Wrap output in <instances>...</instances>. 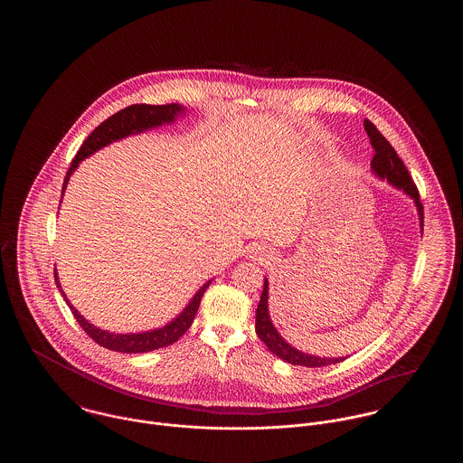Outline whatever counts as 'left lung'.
<instances>
[{
    "label": "left lung",
    "instance_id": "left-lung-1",
    "mask_svg": "<svg viewBox=\"0 0 463 463\" xmlns=\"http://www.w3.org/2000/svg\"><path fill=\"white\" fill-rule=\"evenodd\" d=\"M364 130L370 137V142L373 146L374 156L372 159V172L378 178L387 180L392 187L402 191L406 196L413 199L417 212H419L420 229L423 231V206L420 203V194L415 182L408 174L404 163L397 156L394 147L389 144V140L376 130L373 123L370 119H364ZM255 330L259 338L267 345V349L272 354H276L279 359L287 361L289 364L297 366H308V368H321V366H330L335 363L344 361L345 357H321V355H312V354L302 353L295 347H291L287 340L278 333L274 328L270 316H269V281L264 279V291L257 307V319H255Z\"/></svg>",
    "mask_w": 463,
    "mask_h": 463
}]
</instances>
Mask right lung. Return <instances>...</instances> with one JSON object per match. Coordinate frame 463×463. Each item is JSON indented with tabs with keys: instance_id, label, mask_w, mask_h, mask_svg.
<instances>
[{
	"instance_id": "right-lung-1",
	"label": "right lung",
	"mask_w": 463,
	"mask_h": 463,
	"mask_svg": "<svg viewBox=\"0 0 463 463\" xmlns=\"http://www.w3.org/2000/svg\"><path fill=\"white\" fill-rule=\"evenodd\" d=\"M182 114H185V108H182L180 104H166V106L135 104V106H128V108L112 114L104 123H100L93 132L90 133L89 138L83 142V146L80 147L78 155L72 159V163L69 166V172H67L66 178H64L62 196L66 193L69 178L74 174V170L80 166V163L85 157H89L93 153H97L99 149L109 146V144L116 142V140H121L125 137L147 132V130L157 128L161 125H170ZM55 283H57V288L61 289V293H62L67 306L71 308V312L74 314L76 321L80 323V326L85 330V333L89 335L91 340H95L99 345H102V347H106L109 351H116V353L140 354L151 353V351H156V349L172 345L185 331L191 328V325L194 321V316L198 312L201 297H203L204 289L210 287L212 279L206 281L203 287L199 288L196 295L191 298V302L170 323H166L161 328L140 331V333H110V331L100 330V328L93 326L69 302L66 293L62 291L61 283H59L57 270H55Z\"/></svg>"
}]
</instances>
